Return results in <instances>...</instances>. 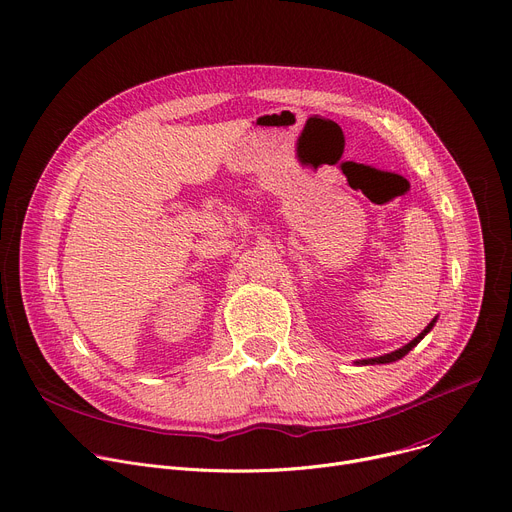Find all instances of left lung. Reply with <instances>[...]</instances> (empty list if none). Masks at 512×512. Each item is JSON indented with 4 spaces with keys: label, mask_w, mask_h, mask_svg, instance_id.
<instances>
[{
    "label": "left lung",
    "mask_w": 512,
    "mask_h": 512,
    "mask_svg": "<svg viewBox=\"0 0 512 512\" xmlns=\"http://www.w3.org/2000/svg\"><path fill=\"white\" fill-rule=\"evenodd\" d=\"M432 325H434V321L416 337V339H412L410 344L407 346H403V348H399V350H395V352H391V354H385V356H379V358H370V360H362V364H387V362H395V360H399V358H403L407 352H410L414 346H418L420 344V339L432 329Z\"/></svg>",
    "instance_id": "1"
}]
</instances>
